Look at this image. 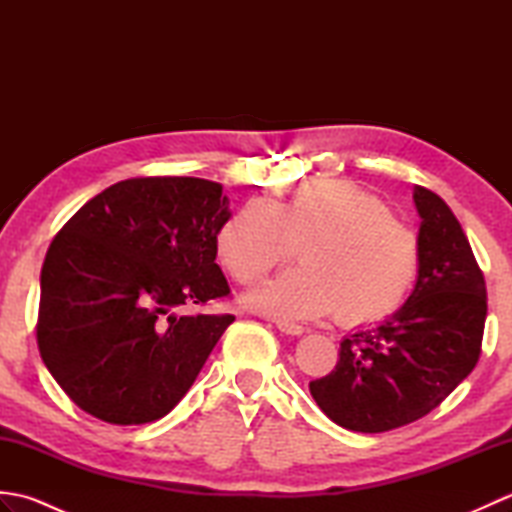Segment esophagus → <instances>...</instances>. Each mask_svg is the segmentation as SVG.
<instances>
[{"label":"esophagus","mask_w":512,"mask_h":512,"mask_svg":"<svg viewBox=\"0 0 512 512\" xmlns=\"http://www.w3.org/2000/svg\"><path fill=\"white\" fill-rule=\"evenodd\" d=\"M277 330L279 332H284V334H288V336H301L303 330L301 325H297V323H288V321H277Z\"/></svg>","instance_id":"34e87169"}]
</instances>
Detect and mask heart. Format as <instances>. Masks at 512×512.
<instances>
[{
    "label": "heart",
    "mask_w": 512,
    "mask_h": 512,
    "mask_svg": "<svg viewBox=\"0 0 512 512\" xmlns=\"http://www.w3.org/2000/svg\"><path fill=\"white\" fill-rule=\"evenodd\" d=\"M217 257L239 284L286 270L246 297L253 310L299 323L328 317L365 328L405 306L420 273V242L389 206L352 182H310L286 200H248L217 233Z\"/></svg>",
    "instance_id": "1"
}]
</instances>
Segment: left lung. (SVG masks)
Segmentation results:
<instances>
[{"instance_id": "left-lung-1", "label": "left lung", "mask_w": 512, "mask_h": 512, "mask_svg": "<svg viewBox=\"0 0 512 512\" xmlns=\"http://www.w3.org/2000/svg\"><path fill=\"white\" fill-rule=\"evenodd\" d=\"M420 273L405 306L341 341L339 363L310 383L343 429L383 433L427 416L480 361L486 284L458 217L440 195L413 187Z\"/></svg>"}]
</instances>
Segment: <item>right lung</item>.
Listing matches in <instances>:
<instances>
[{
    "label": "right lung",
    "mask_w": 512,
    "mask_h": 512,
    "mask_svg": "<svg viewBox=\"0 0 512 512\" xmlns=\"http://www.w3.org/2000/svg\"><path fill=\"white\" fill-rule=\"evenodd\" d=\"M222 184L132 178L76 211L41 268L37 343L76 407L110 424L178 405L233 314H182L231 295L217 257Z\"/></svg>",
    "instance_id": "add662e5"
}]
</instances>
